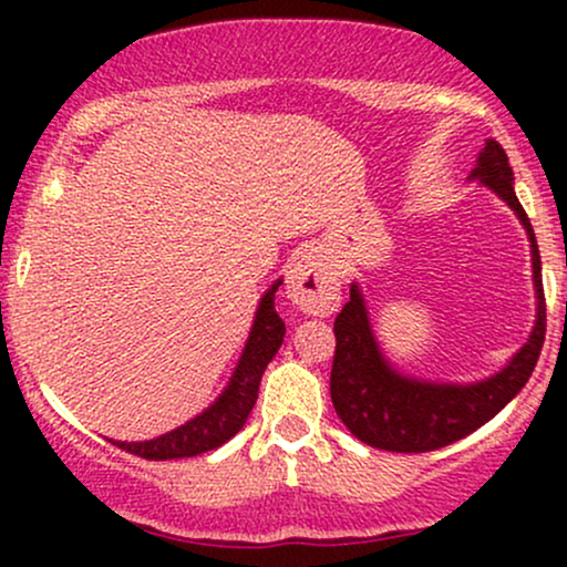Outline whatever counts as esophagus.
Returning <instances> with one entry per match:
<instances>
[{
  "mask_svg": "<svg viewBox=\"0 0 567 567\" xmlns=\"http://www.w3.org/2000/svg\"><path fill=\"white\" fill-rule=\"evenodd\" d=\"M288 298L306 315L328 317L341 303V279L317 252H303L290 266Z\"/></svg>",
  "mask_w": 567,
  "mask_h": 567,
  "instance_id": "esophagus-1",
  "label": "esophagus"
}]
</instances>
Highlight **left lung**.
<instances>
[{
	"label": "left lung",
	"instance_id": "8db88e82",
	"mask_svg": "<svg viewBox=\"0 0 567 567\" xmlns=\"http://www.w3.org/2000/svg\"><path fill=\"white\" fill-rule=\"evenodd\" d=\"M472 178L498 194L523 220L530 239L533 285H536V324L528 343L509 365L477 383H432L408 379L389 365L370 330L365 298L351 285L349 301L336 317V357L330 370V396L338 419L357 440L392 453H426L466 437L501 413L530 379L546 336V303L542 256L536 234L517 194L506 152L498 141H485Z\"/></svg>",
	"mask_w": 567,
	"mask_h": 567
}]
</instances>
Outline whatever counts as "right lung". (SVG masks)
I'll return each mask as SVG.
<instances>
[{"label":"right lung","mask_w":567,"mask_h":567,"mask_svg":"<svg viewBox=\"0 0 567 567\" xmlns=\"http://www.w3.org/2000/svg\"><path fill=\"white\" fill-rule=\"evenodd\" d=\"M279 279L266 290L252 320V330L247 336L245 351L239 357L237 370H234L229 386L224 394L213 402L205 413L197 419L186 421L184 426L173 429V432L162 434V437L146 442H114L122 451L141 455L148 461H171V458H192V455L216 451L226 440H231L239 429L245 426L247 415L258 400V386H261V375L277 349L282 347L285 322L275 309V292L279 288Z\"/></svg>","instance_id":"1"}]
</instances>
